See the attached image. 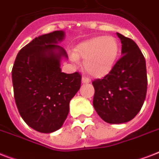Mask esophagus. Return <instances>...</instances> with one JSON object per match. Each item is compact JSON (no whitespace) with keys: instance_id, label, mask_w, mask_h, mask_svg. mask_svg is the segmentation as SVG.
<instances>
[{"instance_id":"1","label":"esophagus","mask_w":159,"mask_h":159,"mask_svg":"<svg viewBox=\"0 0 159 159\" xmlns=\"http://www.w3.org/2000/svg\"><path fill=\"white\" fill-rule=\"evenodd\" d=\"M90 82H91V81H90V80L88 79L87 77H84V76L82 77V83H90Z\"/></svg>"}]
</instances>
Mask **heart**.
I'll list each match as a JSON object with an SVG mask.
<instances>
[{
    "label": "heart",
    "instance_id": "1",
    "mask_svg": "<svg viewBox=\"0 0 159 159\" xmlns=\"http://www.w3.org/2000/svg\"><path fill=\"white\" fill-rule=\"evenodd\" d=\"M119 53L120 44L116 38L97 36L80 43L75 48L72 60L84 59V69L92 77L102 78L112 71Z\"/></svg>",
    "mask_w": 159,
    "mask_h": 159
}]
</instances>
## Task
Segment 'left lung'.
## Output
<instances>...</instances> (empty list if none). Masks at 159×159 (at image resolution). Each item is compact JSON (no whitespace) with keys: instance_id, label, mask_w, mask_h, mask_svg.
<instances>
[{"instance_id":"8db88e82","label":"left lung","mask_w":159,"mask_h":159,"mask_svg":"<svg viewBox=\"0 0 159 159\" xmlns=\"http://www.w3.org/2000/svg\"><path fill=\"white\" fill-rule=\"evenodd\" d=\"M116 34L122 43V57L107 76L92 82L93 106L109 124L126 123L134 118L144 102L148 85L142 52L131 39Z\"/></svg>"}]
</instances>
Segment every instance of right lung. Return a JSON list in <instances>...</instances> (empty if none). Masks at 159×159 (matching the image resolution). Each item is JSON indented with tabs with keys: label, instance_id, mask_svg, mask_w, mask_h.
I'll return each instance as SVG.
<instances>
[{
	"label": "right lung",
	"instance_id": "1",
	"mask_svg": "<svg viewBox=\"0 0 159 159\" xmlns=\"http://www.w3.org/2000/svg\"><path fill=\"white\" fill-rule=\"evenodd\" d=\"M65 37L57 30L35 38L22 48L12 68L16 106L25 122L34 130L50 134L62 127L69 102L81 87L79 72H62L67 54L57 43Z\"/></svg>",
	"mask_w": 159,
	"mask_h": 159
}]
</instances>
